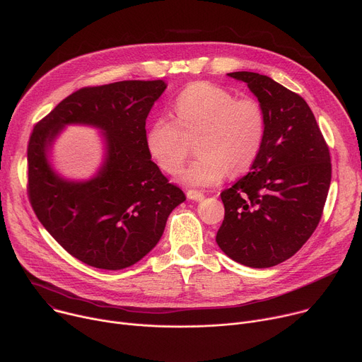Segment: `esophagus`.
Wrapping results in <instances>:
<instances>
[{"mask_svg":"<svg viewBox=\"0 0 362 362\" xmlns=\"http://www.w3.org/2000/svg\"><path fill=\"white\" fill-rule=\"evenodd\" d=\"M187 199L194 200V202H202L204 199V194L200 192V191L189 189V191H187Z\"/></svg>","mask_w":362,"mask_h":362,"instance_id":"esophagus-1","label":"esophagus"}]
</instances>
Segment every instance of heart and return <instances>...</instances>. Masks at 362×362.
<instances>
[{
    "mask_svg": "<svg viewBox=\"0 0 362 362\" xmlns=\"http://www.w3.org/2000/svg\"><path fill=\"white\" fill-rule=\"evenodd\" d=\"M175 120L155 119L145 132L151 158L166 174H177L189 155L187 137H199L200 158L180 181L188 187H211L228 173H246L258 159L267 134V113L254 97H238L207 81L192 82L174 101Z\"/></svg>",
    "mask_w": 362,
    "mask_h": 362,
    "instance_id": "b5f03b06",
    "label": "heart"
}]
</instances>
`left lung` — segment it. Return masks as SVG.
I'll use <instances>...</instances> for the list:
<instances>
[{
	"instance_id": "left-lung-1",
	"label": "left lung",
	"mask_w": 362,
	"mask_h": 362,
	"mask_svg": "<svg viewBox=\"0 0 362 362\" xmlns=\"http://www.w3.org/2000/svg\"><path fill=\"white\" fill-rule=\"evenodd\" d=\"M267 113V134L255 163L220 194L225 218L216 235L233 261L269 268L291 258L317 228L332 177L329 148L298 94L257 72H230Z\"/></svg>"
}]
</instances>
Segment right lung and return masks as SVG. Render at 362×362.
I'll return each mask as SVG.
<instances>
[{
	"instance_id": "add662e5",
	"label": "right lung",
	"mask_w": 362,
	"mask_h": 362,
	"mask_svg": "<svg viewBox=\"0 0 362 362\" xmlns=\"http://www.w3.org/2000/svg\"><path fill=\"white\" fill-rule=\"evenodd\" d=\"M165 88L162 79L81 88L33 129L27 148L32 207L54 240L90 267L117 271L141 261L159 242L171 211L185 202L145 146L148 115ZM69 124L105 134V160L86 182L64 179L48 159Z\"/></svg>"
}]
</instances>
